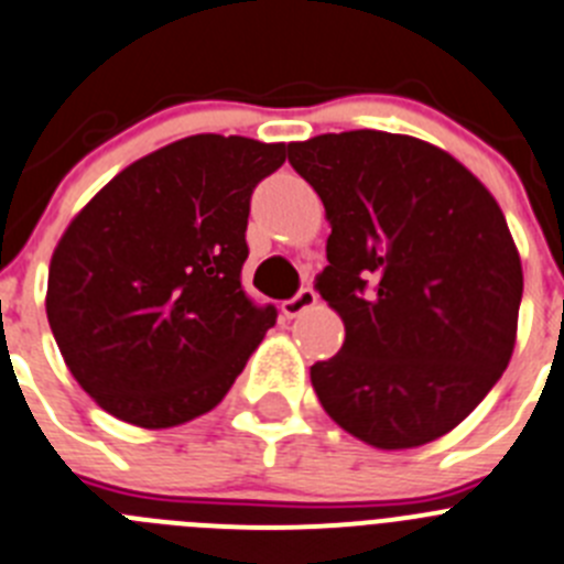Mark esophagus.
<instances>
[{"label": "esophagus", "mask_w": 564, "mask_h": 564, "mask_svg": "<svg viewBox=\"0 0 564 564\" xmlns=\"http://www.w3.org/2000/svg\"><path fill=\"white\" fill-rule=\"evenodd\" d=\"M314 303H317V292H314L312 286H303L301 292L294 294V297H289V301H283V306H281V312H283V317H301L303 312H308V308L314 306Z\"/></svg>", "instance_id": "34e87169"}]
</instances>
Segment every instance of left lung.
<instances>
[{
	"mask_svg": "<svg viewBox=\"0 0 564 564\" xmlns=\"http://www.w3.org/2000/svg\"><path fill=\"white\" fill-rule=\"evenodd\" d=\"M332 236L319 297L345 343L312 365L319 404L379 449L441 438L509 365L522 267L503 210L458 160L359 129L289 145Z\"/></svg>",
	"mask_w": 564,
	"mask_h": 564,
	"instance_id": "left-lung-1",
	"label": "left lung"
}]
</instances>
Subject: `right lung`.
<instances>
[{"mask_svg":"<svg viewBox=\"0 0 564 564\" xmlns=\"http://www.w3.org/2000/svg\"><path fill=\"white\" fill-rule=\"evenodd\" d=\"M283 143L196 134L120 171L50 261L61 357L106 413L174 427L207 413L245 370L278 308L245 292L252 191Z\"/></svg>","mask_w":564,"mask_h":564,"instance_id":"right-lung-1","label":"right lung"}]
</instances>
